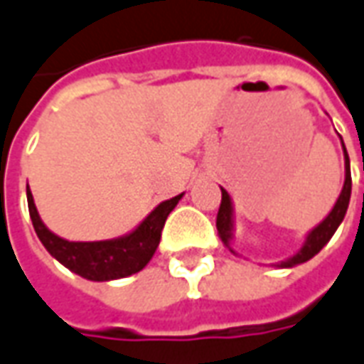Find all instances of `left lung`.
Returning a JSON list of instances; mask_svg holds the SVG:
<instances>
[{"instance_id":"left-lung-1","label":"left lung","mask_w":364,"mask_h":364,"mask_svg":"<svg viewBox=\"0 0 364 364\" xmlns=\"http://www.w3.org/2000/svg\"><path fill=\"white\" fill-rule=\"evenodd\" d=\"M341 146L343 156H345V183H343L339 199L335 200V205H333V208L329 210V215H327L319 225L314 226V228L307 232L306 240L301 244V248H299L294 256H289V258H286V260L282 262H276V264H272V266H276V268H294L297 264H304V262L311 260L315 254L319 252L325 244L331 240V236L335 235V230H337L339 225L343 223V218H345V213H347V207H349L350 200V164L343 139ZM220 193H223V200H220V208H218L217 215L218 236H220V240H223V244H225L226 248L232 254H236L235 248L230 246V244L235 242V208H232V199H230L228 191L223 189V187H220ZM236 256H238V254H236Z\"/></svg>"}]
</instances>
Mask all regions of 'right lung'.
<instances>
[{"instance_id": "1", "label": "right lung", "mask_w": 364, "mask_h": 364, "mask_svg": "<svg viewBox=\"0 0 364 364\" xmlns=\"http://www.w3.org/2000/svg\"><path fill=\"white\" fill-rule=\"evenodd\" d=\"M181 195L159 203L132 232L110 240H94V242H73L50 232L47 225L41 220L39 210L35 207L33 193L27 185V203L31 215L33 228L39 236L47 252L58 260L65 268L75 272L90 282H110V279L128 278L136 272L144 270L147 262L154 258L161 230L169 213L177 207Z\"/></svg>"}]
</instances>
